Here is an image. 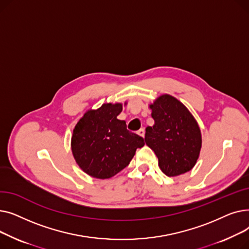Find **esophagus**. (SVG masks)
Returning a JSON list of instances; mask_svg holds the SVG:
<instances>
[{"mask_svg":"<svg viewBox=\"0 0 249 249\" xmlns=\"http://www.w3.org/2000/svg\"><path fill=\"white\" fill-rule=\"evenodd\" d=\"M137 134L139 135V136H141V137H144V135H145V131H144V129H140V130H138L137 131Z\"/></svg>","mask_w":249,"mask_h":249,"instance_id":"1","label":"esophagus"}]
</instances>
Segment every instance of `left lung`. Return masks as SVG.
I'll use <instances>...</instances> for the list:
<instances>
[{"instance_id": "8db88e82", "label": "left lung", "mask_w": 249, "mask_h": 249, "mask_svg": "<svg viewBox=\"0 0 249 249\" xmlns=\"http://www.w3.org/2000/svg\"><path fill=\"white\" fill-rule=\"evenodd\" d=\"M152 127L145 132L146 144L159 159V165L167 177L185 174L199 158L202 137L195 118L178 100L162 95L150 105Z\"/></svg>"}]
</instances>
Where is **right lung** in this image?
<instances>
[{
  "mask_svg": "<svg viewBox=\"0 0 249 249\" xmlns=\"http://www.w3.org/2000/svg\"><path fill=\"white\" fill-rule=\"evenodd\" d=\"M122 104H104L88 111L73 129L71 150L76 163L89 176L110 178L125 168L144 139L118 120Z\"/></svg>",
  "mask_w": 249,
  "mask_h": 249,
  "instance_id": "1",
  "label": "right lung"
}]
</instances>
